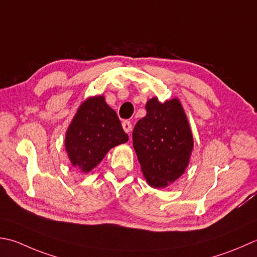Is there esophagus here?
Masks as SVG:
<instances>
[{
	"instance_id": "1",
	"label": "esophagus",
	"mask_w": 257,
	"mask_h": 257,
	"mask_svg": "<svg viewBox=\"0 0 257 257\" xmlns=\"http://www.w3.org/2000/svg\"><path fill=\"white\" fill-rule=\"evenodd\" d=\"M122 128H123L125 133L129 134L130 132H132V122L127 121V120H124V121H122Z\"/></svg>"
}]
</instances>
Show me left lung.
Returning a JSON list of instances; mask_svg holds the SVG:
<instances>
[{
  "label": "left lung",
  "instance_id": "obj_1",
  "mask_svg": "<svg viewBox=\"0 0 257 257\" xmlns=\"http://www.w3.org/2000/svg\"><path fill=\"white\" fill-rule=\"evenodd\" d=\"M147 114L136 123L133 144L144 177L153 188L176 182L188 167L194 138L184 108L177 98L146 103Z\"/></svg>",
  "mask_w": 257,
  "mask_h": 257
}]
</instances>
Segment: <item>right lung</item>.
Here are the masks:
<instances>
[{"mask_svg": "<svg viewBox=\"0 0 257 257\" xmlns=\"http://www.w3.org/2000/svg\"><path fill=\"white\" fill-rule=\"evenodd\" d=\"M128 142L117 113L103 95L85 99L79 105L65 133L64 146L73 167L87 174L110 149Z\"/></svg>", "mask_w": 257, "mask_h": 257, "instance_id": "1", "label": "right lung"}]
</instances>
